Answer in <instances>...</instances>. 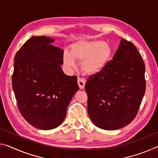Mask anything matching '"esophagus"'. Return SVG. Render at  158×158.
Returning <instances> with one entry per match:
<instances>
[{
    "label": "esophagus",
    "mask_w": 158,
    "mask_h": 158,
    "mask_svg": "<svg viewBox=\"0 0 158 158\" xmlns=\"http://www.w3.org/2000/svg\"><path fill=\"white\" fill-rule=\"evenodd\" d=\"M77 82H78V85L80 89H83L85 86V84H86V80L83 78H80V77H79L78 80H77Z\"/></svg>",
    "instance_id": "esophagus-1"
}]
</instances>
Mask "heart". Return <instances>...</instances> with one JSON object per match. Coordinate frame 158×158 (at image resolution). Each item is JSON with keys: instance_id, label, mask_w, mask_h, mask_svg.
<instances>
[{"instance_id": "heart-1", "label": "heart", "mask_w": 158, "mask_h": 158, "mask_svg": "<svg viewBox=\"0 0 158 158\" xmlns=\"http://www.w3.org/2000/svg\"><path fill=\"white\" fill-rule=\"evenodd\" d=\"M112 56V50L103 41H79L73 45L72 55L64 53V61L69 67L75 66L74 59L82 62L81 69L85 74H96L103 69Z\"/></svg>"}]
</instances>
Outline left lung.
<instances>
[{"mask_svg": "<svg viewBox=\"0 0 158 158\" xmlns=\"http://www.w3.org/2000/svg\"><path fill=\"white\" fill-rule=\"evenodd\" d=\"M145 64L131 42L122 39L112 60L87 79L88 114L99 128L121 129L136 117L146 91Z\"/></svg>", "mask_w": 158, "mask_h": 158, "instance_id": "left-lung-1", "label": "left lung"}]
</instances>
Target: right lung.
<instances>
[{
    "instance_id": "add662e5",
    "label": "right lung",
    "mask_w": 158,
    "mask_h": 158,
    "mask_svg": "<svg viewBox=\"0 0 158 158\" xmlns=\"http://www.w3.org/2000/svg\"><path fill=\"white\" fill-rule=\"evenodd\" d=\"M55 40L33 36L15 56L12 85L17 104L25 120L42 130L60 126L79 90L76 76L61 68L63 50L52 45Z\"/></svg>"
}]
</instances>
